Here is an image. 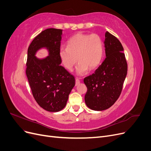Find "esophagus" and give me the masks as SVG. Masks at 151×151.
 Segmentation results:
<instances>
[{
	"label": "esophagus",
	"mask_w": 151,
	"mask_h": 151,
	"mask_svg": "<svg viewBox=\"0 0 151 151\" xmlns=\"http://www.w3.org/2000/svg\"><path fill=\"white\" fill-rule=\"evenodd\" d=\"M80 84V80H79V78H77L76 79V86H77V85H79Z\"/></svg>",
	"instance_id": "1"
}]
</instances>
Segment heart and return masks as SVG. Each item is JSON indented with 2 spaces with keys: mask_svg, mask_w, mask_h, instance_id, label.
<instances>
[{
  "mask_svg": "<svg viewBox=\"0 0 151 151\" xmlns=\"http://www.w3.org/2000/svg\"><path fill=\"white\" fill-rule=\"evenodd\" d=\"M103 52V43L98 35L78 33L68 41L67 47L60 48L59 57L63 66L69 70L78 60L77 73L83 75L88 68L94 69L100 64Z\"/></svg>",
  "mask_w": 151,
  "mask_h": 151,
  "instance_id": "1",
  "label": "heart"
}]
</instances>
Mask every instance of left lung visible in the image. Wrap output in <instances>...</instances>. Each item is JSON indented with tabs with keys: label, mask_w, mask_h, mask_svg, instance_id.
<instances>
[{
	"label": "left lung",
	"mask_w": 151,
	"mask_h": 151,
	"mask_svg": "<svg viewBox=\"0 0 151 151\" xmlns=\"http://www.w3.org/2000/svg\"><path fill=\"white\" fill-rule=\"evenodd\" d=\"M105 58L91 75L86 77L85 103L90 109L102 111L110 108L119 98L127 74V62L122 45L106 31L104 40Z\"/></svg>",
	"instance_id": "8db88e82"
}]
</instances>
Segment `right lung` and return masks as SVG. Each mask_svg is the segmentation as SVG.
<instances>
[{
	"mask_svg": "<svg viewBox=\"0 0 151 151\" xmlns=\"http://www.w3.org/2000/svg\"><path fill=\"white\" fill-rule=\"evenodd\" d=\"M62 30L48 28L32 41L28 49L26 74L35 101L45 110L57 112L65 106L75 78L60 65L59 57ZM46 47L49 56L40 60L34 56L38 49Z\"/></svg>",
	"mask_w": 151,
	"mask_h": 151,
	"instance_id": "add662e5",
	"label": "right lung"
}]
</instances>
